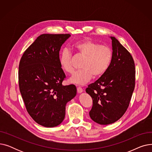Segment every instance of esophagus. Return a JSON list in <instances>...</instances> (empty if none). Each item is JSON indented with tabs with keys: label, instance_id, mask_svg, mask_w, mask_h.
I'll list each match as a JSON object with an SVG mask.
<instances>
[{
	"label": "esophagus",
	"instance_id": "1",
	"mask_svg": "<svg viewBox=\"0 0 152 152\" xmlns=\"http://www.w3.org/2000/svg\"><path fill=\"white\" fill-rule=\"evenodd\" d=\"M77 91L78 93H82L83 92V88H81V87H77Z\"/></svg>",
	"mask_w": 152,
	"mask_h": 152
}]
</instances>
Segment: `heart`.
Segmentation results:
<instances>
[{
  "mask_svg": "<svg viewBox=\"0 0 152 152\" xmlns=\"http://www.w3.org/2000/svg\"><path fill=\"white\" fill-rule=\"evenodd\" d=\"M71 47L84 60L81 66L83 69L70 78V83L85 84L93 76L99 77L106 73L112 58V51L108 46L99 45L92 40L84 39L75 42ZM59 62L61 68L66 73H74L73 55L68 49H65L61 52Z\"/></svg>",
  "mask_w": 152,
  "mask_h": 152,
  "instance_id": "b5f03b06",
  "label": "heart"
}]
</instances>
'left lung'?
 Segmentation results:
<instances>
[{"mask_svg":"<svg viewBox=\"0 0 152 152\" xmlns=\"http://www.w3.org/2000/svg\"><path fill=\"white\" fill-rule=\"evenodd\" d=\"M110 37L113 49L110 65L106 73L86 89L93 102L90 117L102 125L112 124L123 116L135 87V70L132 55L115 37Z\"/></svg>","mask_w":152,"mask_h":152,"instance_id":"obj_1","label":"left lung"}]
</instances>
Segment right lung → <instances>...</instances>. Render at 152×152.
Listing matches in <instances>:
<instances>
[{"label": "right lung", "instance_id": "right-lung-1", "mask_svg": "<svg viewBox=\"0 0 152 152\" xmlns=\"http://www.w3.org/2000/svg\"><path fill=\"white\" fill-rule=\"evenodd\" d=\"M69 34H43L24 52L19 64L18 83L26 110L39 124L59 125L67 102L76 95L73 84L63 86L66 77L60 66L59 52Z\"/></svg>", "mask_w": 152, "mask_h": 152}]
</instances>
